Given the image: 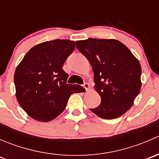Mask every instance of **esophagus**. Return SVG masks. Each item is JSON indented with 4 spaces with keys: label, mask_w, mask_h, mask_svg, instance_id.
Wrapping results in <instances>:
<instances>
[{
    "label": "esophagus",
    "mask_w": 159,
    "mask_h": 159,
    "mask_svg": "<svg viewBox=\"0 0 159 159\" xmlns=\"http://www.w3.org/2000/svg\"><path fill=\"white\" fill-rule=\"evenodd\" d=\"M83 87L85 89L86 91H88V90H89V84H88V83H84V84H83Z\"/></svg>",
    "instance_id": "1"
}]
</instances>
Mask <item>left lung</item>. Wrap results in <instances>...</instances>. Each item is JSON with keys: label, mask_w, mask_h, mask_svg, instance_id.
Returning a JSON list of instances; mask_svg holds the SVG:
<instances>
[{"label": "left lung", "mask_w": 159, "mask_h": 159, "mask_svg": "<svg viewBox=\"0 0 159 159\" xmlns=\"http://www.w3.org/2000/svg\"><path fill=\"white\" fill-rule=\"evenodd\" d=\"M94 71V89L102 102L90 110L104 119L124 115L132 106L142 87V68L138 59L120 41L89 38L76 41Z\"/></svg>", "instance_id": "obj_1"}]
</instances>
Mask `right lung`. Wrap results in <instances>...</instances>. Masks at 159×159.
<instances>
[{"label":"right lung","instance_id":"obj_1","mask_svg":"<svg viewBox=\"0 0 159 159\" xmlns=\"http://www.w3.org/2000/svg\"><path fill=\"white\" fill-rule=\"evenodd\" d=\"M75 48V42L56 39L32 48L14 73L17 102L32 118L49 121L66 107L70 95L83 92L78 84H67L64 63Z\"/></svg>","mask_w":159,"mask_h":159}]
</instances>
